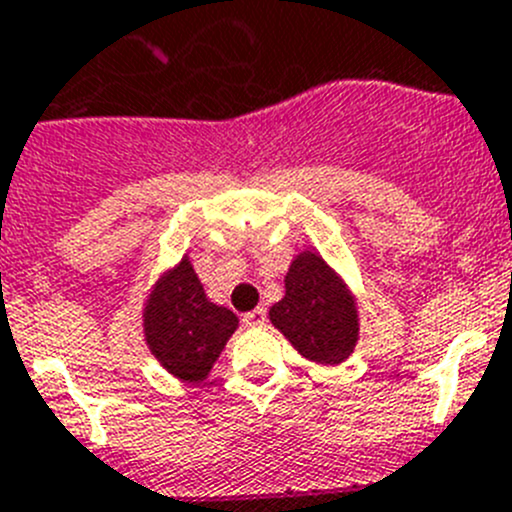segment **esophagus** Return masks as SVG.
<instances>
[{
  "instance_id": "obj_1",
  "label": "esophagus",
  "mask_w": 512,
  "mask_h": 512,
  "mask_svg": "<svg viewBox=\"0 0 512 512\" xmlns=\"http://www.w3.org/2000/svg\"><path fill=\"white\" fill-rule=\"evenodd\" d=\"M265 321H267L265 308H255V310H250V313L242 315V323H245L247 328H260V326H265Z\"/></svg>"
}]
</instances>
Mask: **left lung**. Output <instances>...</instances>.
<instances>
[{"mask_svg": "<svg viewBox=\"0 0 512 512\" xmlns=\"http://www.w3.org/2000/svg\"><path fill=\"white\" fill-rule=\"evenodd\" d=\"M270 321L313 364H343L358 343L356 295L313 250L293 257L285 272V295L270 308Z\"/></svg>", "mask_w": 512, "mask_h": 512, "instance_id": "1", "label": "left lung"}]
</instances>
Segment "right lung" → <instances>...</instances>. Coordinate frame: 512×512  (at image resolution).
Listing matches in <instances>:
<instances>
[{
	"instance_id": "1",
	"label": "right lung",
	"mask_w": 512,
	"mask_h": 512,
	"mask_svg": "<svg viewBox=\"0 0 512 512\" xmlns=\"http://www.w3.org/2000/svg\"><path fill=\"white\" fill-rule=\"evenodd\" d=\"M237 326L240 318L232 310L207 298L189 255L156 280L143 303L148 351L186 384L207 379Z\"/></svg>"
}]
</instances>
